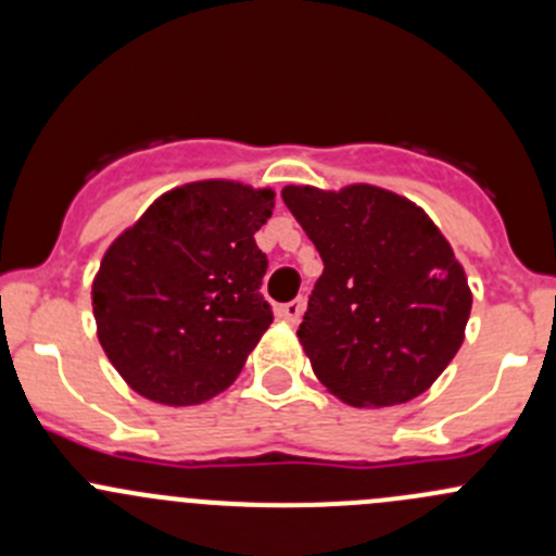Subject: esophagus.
<instances>
[{
    "instance_id": "34e87169",
    "label": "esophagus",
    "mask_w": 556,
    "mask_h": 556,
    "mask_svg": "<svg viewBox=\"0 0 556 556\" xmlns=\"http://www.w3.org/2000/svg\"><path fill=\"white\" fill-rule=\"evenodd\" d=\"M304 309H306V301L304 299H295V301H288V304L279 306L277 314L285 319V323L299 325L301 317H304Z\"/></svg>"
}]
</instances>
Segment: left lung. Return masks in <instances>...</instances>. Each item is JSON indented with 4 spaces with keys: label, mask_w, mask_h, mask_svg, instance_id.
Here are the masks:
<instances>
[{
    "label": "left lung",
    "mask_w": 556,
    "mask_h": 556,
    "mask_svg": "<svg viewBox=\"0 0 556 556\" xmlns=\"http://www.w3.org/2000/svg\"><path fill=\"white\" fill-rule=\"evenodd\" d=\"M325 268L299 341L314 377L355 408L408 403L444 374L470 317L468 277L428 212L377 185H285Z\"/></svg>",
    "instance_id": "obj_1"
}]
</instances>
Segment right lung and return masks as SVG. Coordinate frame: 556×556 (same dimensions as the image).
Wrapping results in <instances>:
<instances>
[{"instance_id": "obj_1", "label": "right lung", "mask_w": 556, "mask_h": 556, "mask_svg": "<svg viewBox=\"0 0 556 556\" xmlns=\"http://www.w3.org/2000/svg\"><path fill=\"white\" fill-rule=\"evenodd\" d=\"M274 190L199 179L166 190L106 247L91 285L97 336L123 382L161 406L233 384L274 323L255 233Z\"/></svg>"}]
</instances>
